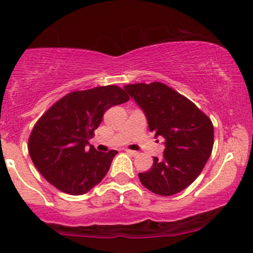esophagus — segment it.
<instances>
[{"mask_svg": "<svg viewBox=\"0 0 253 253\" xmlns=\"http://www.w3.org/2000/svg\"><path fill=\"white\" fill-rule=\"evenodd\" d=\"M126 153L128 154V155H131V156H135V155H138L137 151H134V150H129V149H126Z\"/></svg>", "mask_w": 253, "mask_h": 253, "instance_id": "34e87169", "label": "esophagus"}]
</instances>
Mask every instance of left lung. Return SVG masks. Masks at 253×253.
Returning <instances> with one entry per match:
<instances>
[{
    "label": "left lung",
    "mask_w": 253,
    "mask_h": 253,
    "mask_svg": "<svg viewBox=\"0 0 253 253\" xmlns=\"http://www.w3.org/2000/svg\"><path fill=\"white\" fill-rule=\"evenodd\" d=\"M125 91L147 118L155 137H164L162 159L139 173L140 183L154 194L174 195L199 177L213 148L211 120L189 99L160 82L126 84Z\"/></svg>",
    "instance_id": "1"
}]
</instances>
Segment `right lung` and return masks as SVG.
Returning <instances> with one entry per match:
<instances>
[{
	"label": "right lung",
	"mask_w": 253,
	"mask_h": 253,
	"mask_svg": "<svg viewBox=\"0 0 253 253\" xmlns=\"http://www.w3.org/2000/svg\"><path fill=\"white\" fill-rule=\"evenodd\" d=\"M129 100L118 86L71 92L37 121L29 138V154L39 172L57 189L82 195L102 182L116 150L100 153L89 145L109 108Z\"/></svg>",
	"instance_id": "right-lung-1"
}]
</instances>
